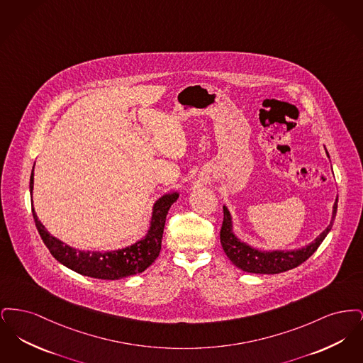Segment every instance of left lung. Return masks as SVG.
Returning <instances> with one entry per match:
<instances>
[{"instance_id":"1","label":"left lung","mask_w":363,"mask_h":363,"mask_svg":"<svg viewBox=\"0 0 363 363\" xmlns=\"http://www.w3.org/2000/svg\"><path fill=\"white\" fill-rule=\"evenodd\" d=\"M325 154L329 157L327 148H325ZM336 211H337V199L333 204L332 218H330L328 227L320 235H317L315 240L311 241V243L296 247V249H291V250H261V249L250 246L246 242L241 241L235 235L233 216H231L228 208L223 206L225 218H223V225L220 230V243H222L223 250L230 261L237 268H240L245 272L267 274V275L286 272L289 269H293L295 267L301 265L317 250V247L321 245V242L325 240V237L328 235V233L332 228L335 216H336Z\"/></svg>"}]
</instances>
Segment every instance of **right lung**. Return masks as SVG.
Segmentation results:
<instances>
[{
	"mask_svg": "<svg viewBox=\"0 0 363 363\" xmlns=\"http://www.w3.org/2000/svg\"><path fill=\"white\" fill-rule=\"evenodd\" d=\"M34 190V167L30 177V194ZM178 191H169L160 196L154 206L150 219V227L143 238L114 250H82L72 247L68 243L60 241L42 225L38 219L33 206L35 225L40 234L42 241L48 246L52 257L72 271L95 279L118 280L144 272L159 256L162 247L163 228L169 209L178 200Z\"/></svg>",
	"mask_w": 363,
	"mask_h": 363,
	"instance_id": "add662e5",
	"label": "right lung"
}]
</instances>
